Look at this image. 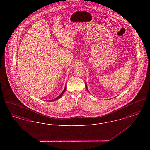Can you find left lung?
Listing matches in <instances>:
<instances>
[{
	"mask_svg": "<svg viewBox=\"0 0 150 150\" xmlns=\"http://www.w3.org/2000/svg\"><path fill=\"white\" fill-rule=\"evenodd\" d=\"M86 90H87V91H88V92H89V91H88V86H87V85H86Z\"/></svg>",
	"mask_w": 150,
	"mask_h": 150,
	"instance_id": "left-lung-1",
	"label": "left lung"
}]
</instances>
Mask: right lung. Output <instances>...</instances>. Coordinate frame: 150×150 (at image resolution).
<instances>
[{"mask_svg": "<svg viewBox=\"0 0 150 150\" xmlns=\"http://www.w3.org/2000/svg\"><path fill=\"white\" fill-rule=\"evenodd\" d=\"M66 86H65L64 89V91H62V92L61 93V94L57 97V98H56L54 99V100H49V101H50V102H52V101H55V100H58V99H59V98H61V97H62V96L64 94V92H65V91H66Z\"/></svg>", "mask_w": 150, "mask_h": 150, "instance_id": "right-lung-1", "label": "right lung"}]
</instances>
